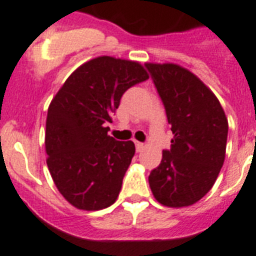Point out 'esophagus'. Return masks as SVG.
<instances>
[{"label": "esophagus", "instance_id": "1", "mask_svg": "<svg viewBox=\"0 0 256 256\" xmlns=\"http://www.w3.org/2000/svg\"><path fill=\"white\" fill-rule=\"evenodd\" d=\"M135 148H136V152H140L144 148V144L140 143V142H135Z\"/></svg>", "mask_w": 256, "mask_h": 256}]
</instances>
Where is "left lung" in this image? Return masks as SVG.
Listing matches in <instances>:
<instances>
[{
    "instance_id": "1",
    "label": "left lung",
    "mask_w": 256,
    "mask_h": 256,
    "mask_svg": "<svg viewBox=\"0 0 256 256\" xmlns=\"http://www.w3.org/2000/svg\"><path fill=\"white\" fill-rule=\"evenodd\" d=\"M174 138L148 178L168 208L196 204L214 186L226 158L228 120L214 92L178 64L146 63Z\"/></svg>"
}]
</instances>
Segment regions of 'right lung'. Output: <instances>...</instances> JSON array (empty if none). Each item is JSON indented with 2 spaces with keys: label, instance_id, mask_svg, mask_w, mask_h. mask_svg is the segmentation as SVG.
Listing matches in <instances>:
<instances>
[{
  "label": "right lung",
  "instance_id": "1",
  "mask_svg": "<svg viewBox=\"0 0 256 256\" xmlns=\"http://www.w3.org/2000/svg\"><path fill=\"white\" fill-rule=\"evenodd\" d=\"M148 80L138 62L98 56L78 66L51 100L45 146L51 178L81 210H102L118 197L135 154L131 140L108 135V122L131 86Z\"/></svg>",
  "mask_w": 256,
  "mask_h": 256
}]
</instances>
